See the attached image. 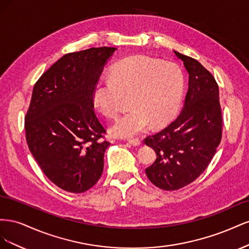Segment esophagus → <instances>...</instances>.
<instances>
[{"mask_svg":"<svg viewBox=\"0 0 249 249\" xmlns=\"http://www.w3.org/2000/svg\"><path fill=\"white\" fill-rule=\"evenodd\" d=\"M127 142H129L130 144L133 146H138L141 144V141L139 139H129L127 140Z\"/></svg>","mask_w":249,"mask_h":249,"instance_id":"obj_1","label":"esophagus"}]
</instances>
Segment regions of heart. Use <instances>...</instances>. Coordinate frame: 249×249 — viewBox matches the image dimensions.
<instances>
[{
  "label": "heart",
  "mask_w": 249,
  "mask_h": 249,
  "mask_svg": "<svg viewBox=\"0 0 249 249\" xmlns=\"http://www.w3.org/2000/svg\"><path fill=\"white\" fill-rule=\"evenodd\" d=\"M184 76L172 62L137 55L112 67L110 78L95 83L94 106L105 116L114 117L124 95H130V111L119 116L110 127L115 137L131 138L155 127L166 125L175 118L182 102Z\"/></svg>",
  "instance_id": "b5f03b06"
}]
</instances>
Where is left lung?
<instances>
[{
    "mask_svg": "<svg viewBox=\"0 0 249 249\" xmlns=\"http://www.w3.org/2000/svg\"><path fill=\"white\" fill-rule=\"evenodd\" d=\"M189 74L184 108L159 133L145 138L157 159L145 169L148 179L163 190L180 189L208 167L221 141L222 116L219 89L197 60L173 51Z\"/></svg>",
    "mask_w": 249,
    "mask_h": 249,
    "instance_id": "1",
    "label": "left lung"
}]
</instances>
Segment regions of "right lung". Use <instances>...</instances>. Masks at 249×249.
I'll return each mask as SVG.
<instances>
[{"label": "right lung", "instance_id": "right-lung-1", "mask_svg": "<svg viewBox=\"0 0 249 249\" xmlns=\"http://www.w3.org/2000/svg\"><path fill=\"white\" fill-rule=\"evenodd\" d=\"M116 48L66 54L36 82L25 118L30 152L51 182L71 193L100 179L110 142L93 111L92 93Z\"/></svg>", "mask_w": 249, "mask_h": 249}]
</instances>
